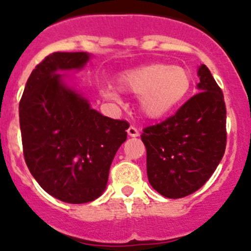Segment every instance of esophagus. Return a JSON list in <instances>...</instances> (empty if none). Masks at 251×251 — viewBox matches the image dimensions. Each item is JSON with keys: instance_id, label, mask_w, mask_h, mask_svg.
I'll return each mask as SVG.
<instances>
[{"instance_id": "1", "label": "esophagus", "mask_w": 251, "mask_h": 251, "mask_svg": "<svg viewBox=\"0 0 251 251\" xmlns=\"http://www.w3.org/2000/svg\"><path fill=\"white\" fill-rule=\"evenodd\" d=\"M127 133L128 136H131V137H137V136H140V131H138V128L132 125L127 128Z\"/></svg>"}]
</instances>
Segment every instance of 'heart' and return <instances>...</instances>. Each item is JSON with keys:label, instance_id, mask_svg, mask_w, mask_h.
<instances>
[{"label": "heart", "instance_id": "1", "mask_svg": "<svg viewBox=\"0 0 251 251\" xmlns=\"http://www.w3.org/2000/svg\"><path fill=\"white\" fill-rule=\"evenodd\" d=\"M119 82L124 91L141 97L142 111L155 119L171 113L186 100L192 87V76L181 65L158 63L131 70ZM104 95L116 97L111 90H105Z\"/></svg>", "mask_w": 251, "mask_h": 251}]
</instances>
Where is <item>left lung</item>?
<instances>
[{
    "label": "left lung",
    "instance_id": "left-lung-1",
    "mask_svg": "<svg viewBox=\"0 0 251 251\" xmlns=\"http://www.w3.org/2000/svg\"><path fill=\"white\" fill-rule=\"evenodd\" d=\"M198 76L201 92L170 118L144 128L141 136L149 183L170 199L183 198L203 187L226 149L224 93L206 65L199 68Z\"/></svg>",
    "mask_w": 251,
    "mask_h": 251
}]
</instances>
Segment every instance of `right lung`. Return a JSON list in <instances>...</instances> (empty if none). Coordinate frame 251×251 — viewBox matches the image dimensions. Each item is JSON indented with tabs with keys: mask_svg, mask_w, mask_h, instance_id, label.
<instances>
[{
	"mask_svg": "<svg viewBox=\"0 0 251 251\" xmlns=\"http://www.w3.org/2000/svg\"><path fill=\"white\" fill-rule=\"evenodd\" d=\"M85 52H54L36 65L19 103L23 153L30 173L54 198L83 204L102 196L130 124L91 109L63 85L59 70L80 69Z\"/></svg>",
	"mask_w": 251,
	"mask_h": 251,
	"instance_id": "add662e5",
	"label": "right lung"
}]
</instances>
